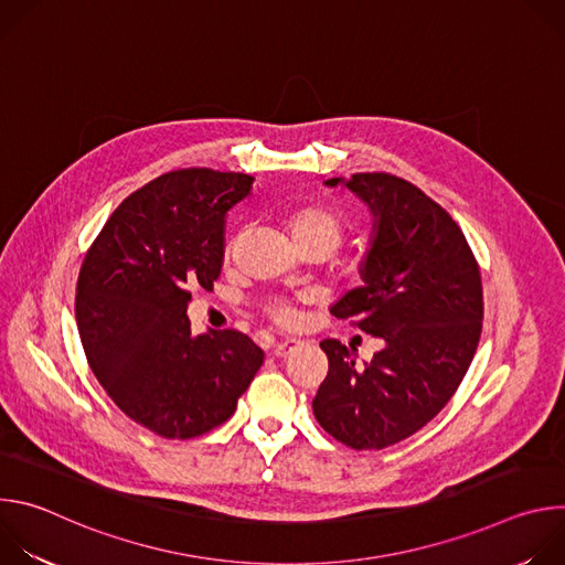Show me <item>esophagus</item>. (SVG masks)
<instances>
[{
	"mask_svg": "<svg viewBox=\"0 0 565 565\" xmlns=\"http://www.w3.org/2000/svg\"><path fill=\"white\" fill-rule=\"evenodd\" d=\"M299 340H281V342H277L275 344V349H273V353L277 355V358H288L292 351H297L299 349Z\"/></svg>",
	"mask_w": 565,
	"mask_h": 565,
	"instance_id": "34e87169",
	"label": "esophagus"
}]
</instances>
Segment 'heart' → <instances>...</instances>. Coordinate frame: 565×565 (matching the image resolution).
I'll return each instance as SVG.
<instances>
[{"mask_svg": "<svg viewBox=\"0 0 565 565\" xmlns=\"http://www.w3.org/2000/svg\"><path fill=\"white\" fill-rule=\"evenodd\" d=\"M288 227L299 248L319 246L333 255L344 241V221L338 212L324 205H306L290 212ZM266 312L279 324H295L297 321V310L288 299L268 301Z\"/></svg>", "mask_w": 565, "mask_h": 565, "instance_id": "1", "label": "heart"}]
</instances>
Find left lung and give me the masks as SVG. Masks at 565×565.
Returning a JSON list of instances; mask_svg holds the SVG:
<instances>
[{
  "instance_id": "left-lung-1",
  "label": "left lung",
  "mask_w": 565,
  "mask_h": 565,
  "mask_svg": "<svg viewBox=\"0 0 565 565\" xmlns=\"http://www.w3.org/2000/svg\"><path fill=\"white\" fill-rule=\"evenodd\" d=\"M344 183L373 212L364 286L331 312L380 338L364 366L338 340L319 342L329 375L312 399L321 429L353 449H384L423 429L462 382L482 329V284L458 223L414 183L364 172Z\"/></svg>"
}]
</instances>
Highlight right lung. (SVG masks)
I'll list each match as a JSON object with an SVG mask.
<instances>
[{"label": "right lung", "mask_w": 565, "mask_h": 565, "mask_svg": "<svg viewBox=\"0 0 565 565\" xmlns=\"http://www.w3.org/2000/svg\"><path fill=\"white\" fill-rule=\"evenodd\" d=\"M253 177L174 170L129 194L85 255L75 321L87 362L134 423L188 440L223 425L264 364V351L225 329L192 335V288L223 266L225 214Z\"/></svg>", "instance_id": "obj_1"}]
</instances>
